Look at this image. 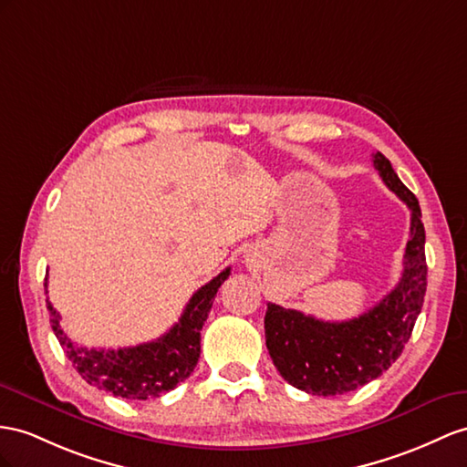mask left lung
<instances>
[{"label": "left lung", "mask_w": 467, "mask_h": 467, "mask_svg": "<svg viewBox=\"0 0 467 467\" xmlns=\"http://www.w3.org/2000/svg\"><path fill=\"white\" fill-rule=\"evenodd\" d=\"M373 165L382 182L410 209V238L397 288L363 316L324 321L297 309L268 304L266 348L284 380L319 397H337L380 377L409 343L426 294L424 224L418 199L377 151Z\"/></svg>", "instance_id": "1"}]
</instances>
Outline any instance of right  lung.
<instances>
[{"label": "right lung", "instance_id": "1", "mask_svg": "<svg viewBox=\"0 0 467 467\" xmlns=\"http://www.w3.org/2000/svg\"><path fill=\"white\" fill-rule=\"evenodd\" d=\"M229 274L231 268H224L217 278L201 285L191 296L182 317L170 331L155 341L141 343L136 348L109 351L80 348L61 329V324H58L61 317L49 297H47V309H49L51 327L58 343L88 385L110 392L114 397L148 400L160 397L161 392H170L193 373L201 353L202 324L207 321L214 296H217L221 284L229 278Z\"/></svg>", "mask_w": 467, "mask_h": 467}]
</instances>
